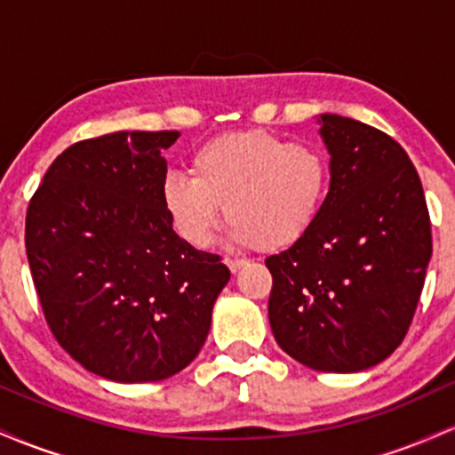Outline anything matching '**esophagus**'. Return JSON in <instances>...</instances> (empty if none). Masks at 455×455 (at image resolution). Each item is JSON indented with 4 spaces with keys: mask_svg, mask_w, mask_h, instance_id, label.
<instances>
[{
    "mask_svg": "<svg viewBox=\"0 0 455 455\" xmlns=\"http://www.w3.org/2000/svg\"><path fill=\"white\" fill-rule=\"evenodd\" d=\"M224 263H227V267L233 271V274H237L239 269H243L245 265H248V260H243V259H231V257H227L224 259Z\"/></svg>",
    "mask_w": 455,
    "mask_h": 455,
    "instance_id": "esophagus-1",
    "label": "esophagus"
}]
</instances>
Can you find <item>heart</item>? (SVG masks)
Here are the masks:
<instances>
[{"label":"heart","mask_w":455,"mask_h":455,"mask_svg":"<svg viewBox=\"0 0 455 455\" xmlns=\"http://www.w3.org/2000/svg\"><path fill=\"white\" fill-rule=\"evenodd\" d=\"M329 184V160L315 145L248 130L203 143L190 158V175L164 177L162 205L195 248L212 243L224 205L235 243L282 250L316 227Z\"/></svg>","instance_id":"obj_1"}]
</instances>
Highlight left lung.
<instances>
[{"instance_id": "8db88e82", "label": "left lung", "mask_w": 455, "mask_h": 455, "mask_svg": "<svg viewBox=\"0 0 455 455\" xmlns=\"http://www.w3.org/2000/svg\"><path fill=\"white\" fill-rule=\"evenodd\" d=\"M329 154L325 210L301 242L271 254L269 325L318 372H362L389 357L415 315L432 257L424 188L380 130L316 115Z\"/></svg>"}]
</instances>
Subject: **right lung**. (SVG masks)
<instances>
[{
  "instance_id": "add662e5",
  "label": "right lung",
  "mask_w": 455,
  "mask_h": 455,
  "mask_svg": "<svg viewBox=\"0 0 455 455\" xmlns=\"http://www.w3.org/2000/svg\"><path fill=\"white\" fill-rule=\"evenodd\" d=\"M180 132H113L57 156L25 220V248L57 342L115 383L181 372L231 271L173 231L162 151Z\"/></svg>"
}]
</instances>
